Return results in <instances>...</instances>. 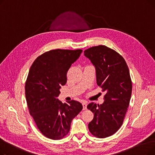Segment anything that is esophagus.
Here are the masks:
<instances>
[{
    "instance_id": "esophagus-1",
    "label": "esophagus",
    "mask_w": 155,
    "mask_h": 155,
    "mask_svg": "<svg viewBox=\"0 0 155 155\" xmlns=\"http://www.w3.org/2000/svg\"><path fill=\"white\" fill-rule=\"evenodd\" d=\"M82 105H83V110H86L87 109V102H82Z\"/></svg>"
}]
</instances>
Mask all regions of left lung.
Segmentation results:
<instances>
[{"label":"left lung","instance_id":"left-lung-1","mask_svg":"<svg viewBox=\"0 0 155 155\" xmlns=\"http://www.w3.org/2000/svg\"><path fill=\"white\" fill-rule=\"evenodd\" d=\"M84 55L95 67L97 84L105 92L102 104L87 105L94 114L88 129L94 136L105 138L116 133L123 123L132 92L129 70L123 57L106 46L88 48Z\"/></svg>","mask_w":155,"mask_h":155}]
</instances>
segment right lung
<instances>
[{"mask_svg": "<svg viewBox=\"0 0 155 155\" xmlns=\"http://www.w3.org/2000/svg\"><path fill=\"white\" fill-rule=\"evenodd\" d=\"M82 50H50L38 56L30 68L25 85L29 111L44 136L60 140L70 131L71 120L82 110V104L58 99L67 73L79 58Z\"/></svg>", "mask_w": 155, "mask_h": 155, "instance_id": "right-lung-1", "label": "right lung"}]
</instances>
